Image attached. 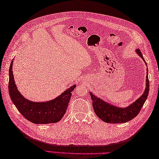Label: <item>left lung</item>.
Wrapping results in <instances>:
<instances>
[{
  "instance_id": "left-lung-1",
  "label": "left lung",
  "mask_w": 159,
  "mask_h": 159,
  "mask_svg": "<svg viewBox=\"0 0 159 159\" xmlns=\"http://www.w3.org/2000/svg\"><path fill=\"white\" fill-rule=\"evenodd\" d=\"M135 52L142 58L146 65L140 50L139 48L135 49ZM146 71L147 75L146 80V88L144 93L142 94L140 97H139L135 102L129 104L128 107L123 108L115 106L113 104L105 102L102 99L97 97L94 94H93L92 92H90L92 101L93 109L94 110L96 115L103 121L110 123H125L136 117L139 112L140 111L142 106L144 105L149 92L150 86L148 75V68H147Z\"/></svg>"
}]
</instances>
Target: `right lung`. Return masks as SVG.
Segmentation results:
<instances>
[{
    "label": "right lung",
    "mask_w": 159,
    "mask_h": 159,
    "mask_svg": "<svg viewBox=\"0 0 159 159\" xmlns=\"http://www.w3.org/2000/svg\"><path fill=\"white\" fill-rule=\"evenodd\" d=\"M13 62L9 68V92L11 100L24 117L36 124H47L59 121L66 113L71 92L76 85L65 90L53 100L46 102H34L25 98L17 89L13 74Z\"/></svg>",
    "instance_id": "1"
}]
</instances>
